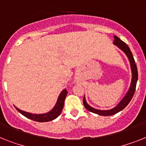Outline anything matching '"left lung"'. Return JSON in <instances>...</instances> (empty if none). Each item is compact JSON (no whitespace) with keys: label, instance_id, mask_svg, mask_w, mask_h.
Segmentation results:
<instances>
[{"label":"left lung","instance_id":"left-lung-1","mask_svg":"<svg viewBox=\"0 0 146 146\" xmlns=\"http://www.w3.org/2000/svg\"><path fill=\"white\" fill-rule=\"evenodd\" d=\"M113 44H115L118 48L121 49L127 56V58L129 60L130 63H131V72H132V80H131V86H130L129 90L125 96V97L121 100V102L118 104L117 105L115 106V108H113L111 110H101L95 109V108L90 107L87 103H86V98L85 96L84 97V100H83V103L87 110L89 111L94 113L98 114L100 115H112L114 114L117 113L119 111H121L126 106L129 104L131 102V100L132 99V98L133 96V94L135 92L136 86H137V82L138 80V72H137V67L136 65L135 60L133 59V54L131 53V50H130L129 47L127 46V44L125 42H124L123 41H121L119 37L116 36H114V42Z\"/></svg>","mask_w":146,"mask_h":146}]
</instances>
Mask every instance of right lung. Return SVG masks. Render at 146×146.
Instances as JSON below:
<instances>
[{
    "label": "right lung",
    "mask_w": 146,
    "mask_h": 146,
    "mask_svg": "<svg viewBox=\"0 0 146 146\" xmlns=\"http://www.w3.org/2000/svg\"><path fill=\"white\" fill-rule=\"evenodd\" d=\"M67 93H68V92L66 91V90H62L61 93L60 94V96H59L57 102H56V104L54 106V108L50 111H49L48 113H46L33 114L27 113V112L23 111L17 108L16 107H15V108H16L17 110L20 113L22 114L23 115H25V117L32 119L33 121H38V122H45V121H52V120L58 117L59 115H60V113H61L62 108H63V106H64L65 98H66V96H67Z\"/></svg>",
    "instance_id": "right-lung-1"
}]
</instances>
